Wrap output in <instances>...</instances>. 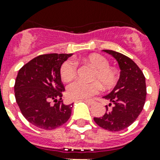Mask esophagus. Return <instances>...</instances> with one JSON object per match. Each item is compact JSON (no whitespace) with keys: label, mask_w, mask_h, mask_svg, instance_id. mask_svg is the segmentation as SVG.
Listing matches in <instances>:
<instances>
[{"label":"esophagus","mask_w":160,"mask_h":160,"mask_svg":"<svg viewBox=\"0 0 160 160\" xmlns=\"http://www.w3.org/2000/svg\"><path fill=\"white\" fill-rule=\"evenodd\" d=\"M85 102L87 103V104H89L90 105H92L95 104V100H85Z\"/></svg>","instance_id":"obj_1"}]
</instances>
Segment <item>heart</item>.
Returning <instances> with one entry per match:
<instances>
[{
    "label": "heart",
    "mask_w": 160,
    "mask_h": 160,
    "mask_svg": "<svg viewBox=\"0 0 160 160\" xmlns=\"http://www.w3.org/2000/svg\"><path fill=\"white\" fill-rule=\"evenodd\" d=\"M95 70L90 76L91 82L75 80L67 87V96L72 100L89 99L100 91L101 86L105 90L114 87L119 81V72L114 68L109 66V60L99 54H92L85 58ZM77 65L74 60H69L63 63L60 67V76L64 81H70L75 76Z\"/></svg>",
    "instance_id": "1"
}]
</instances>
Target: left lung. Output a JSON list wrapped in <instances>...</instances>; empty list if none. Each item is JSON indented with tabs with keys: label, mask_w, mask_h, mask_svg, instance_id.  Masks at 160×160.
I'll list each match as a JSON object with an SVG mask.
<instances>
[{
	"label": "left lung",
	"mask_w": 160,
	"mask_h": 160,
	"mask_svg": "<svg viewBox=\"0 0 160 160\" xmlns=\"http://www.w3.org/2000/svg\"><path fill=\"white\" fill-rule=\"evenodd\" d=\"M118 61L120 75L114 90L104 96L109 101L102 117L94 120L103 129L117 132L126 129L138 118L146 99L145 77L139 67L126 55L110 50H103Z\"/></svg>",
	"instance_id": "8db88e82"
}]
</instances>
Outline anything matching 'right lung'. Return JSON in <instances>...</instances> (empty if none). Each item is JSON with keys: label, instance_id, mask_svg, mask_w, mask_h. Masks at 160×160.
<instances>
[{"label": "right lung", "instance_id": "1", "mask_svg": "<svg viewBox=\"0 0 160 160\" xmlns=\"http://www.w3.org/2000/svg\"><path fill=\"white\" fill-rule=\"evenodd\" d=\"M71 55H39L19 70L14 86L16 103L23 116L40 129H56L70 119L73 104L63 103L65 87L61 82L60 67Z\"/></svg>", "mask_w": 160, "mask_h": 160}]
</instances>
